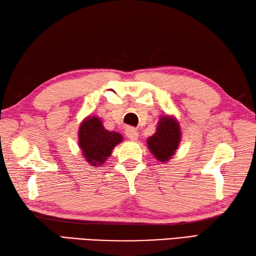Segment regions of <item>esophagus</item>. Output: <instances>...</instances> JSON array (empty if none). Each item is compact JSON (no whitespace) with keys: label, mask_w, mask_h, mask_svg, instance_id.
Instances as JSON below:
<instances>
[{"label":"esophagus","mask_w":256,"mask_h":256,"mask_svg":"<svg viewBox=\"0 0 256 256\" xmlns=\"http://www.w3.org/2000/svg\"><path fill=\"white\" fill-rule=\"evenodd\" d=\"M125 134H126V136L130 140H138V130L134 128H131V126H128V128H125Z\"/></svg>","instance_id":"34e87169"}]
</instances>
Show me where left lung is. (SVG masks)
<instances>
[{"mask_svg":"<svg viewBox=\"0 0 256 256\" xmlns=\"http://www.w3.org/2000/svg\"><path fill=\"white\" fill-rule=\"evenodd\" d=\"M180 140V131L175 120L165 116L160 118L156 132L148 140V148L157 160L166 162L175 153Z\"/></svg>","mask_w":256,"mask_h":256,"instance_id":"8db88e82","label":"left lung"}]
</instances>
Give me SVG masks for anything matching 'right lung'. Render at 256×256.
I'll return each mask as SVG.
<instances>
[{
  "label": "right lung",
  "mask_w": 256,
  "mask_h": 256,
  "mask_svg": "<svg viewBox=\"0 0 256 256\" xmlns=\"http://www.w3.org/2000/svg\"><path fill=\"white\" fill-rule=\"evenodd\" d=\"M122 140V135L103 128L98 118H88L80 125L79 145L84 158L94 166L104 162L114 146Z\"/></svg>",
  "instance_id": "1"
}]
</instances>
